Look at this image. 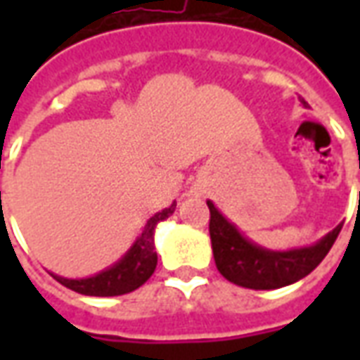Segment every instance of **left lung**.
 Masks as SVG:
<instances>
[{"label": "left lung", "instance_id": "left-lung-1", "mask_svg": "<svg viewBox=\"0 0 360 360\" xmlns=\"http://www.w3.org/2000/svg\"><path fill=\"white\" fill-rule=\"evenodd\" d=\"M301 102L307 105L304 100ZM206 204L210 208L212 250L219 274L235 285L247 289H279L309 276L330 252L343 226L340 224L312 247L268 250L249 241L210 200Z\"/></svg>", "mask_w": 360, "mask_h": 360}]
</instances>
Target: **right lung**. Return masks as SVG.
Masks as SVG:
<instances>
[{
    "label": "right lung",
    "instance_id": "add662e5",
    "mask_svg": "<svg viewBox=\"0 0 360 360\" xmlns=\"http://www.w3.org/2000/svg\"><path fill=\"white\" fill-rule=\"evenodd\" d=\"M175 206L177 204L173 202L169 208L154 214L146 221V226L133 247L127 250L125 257L110 266L108 270L84 279H67L56 276V274H51V276L58 279L61 285L69 287L81 295H90V297H115V295H125L139 289L142 283L148 281L150 276L156 270L158 255L156 247H154V229L160 221L172 216L175 212Z\"/></svg>",
    "mask_w": 360,
    "mask_h": 360
}]
</instances>
